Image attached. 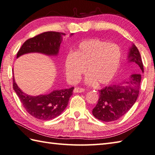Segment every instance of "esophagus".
Masks as SVG:
<instances>
[{
    "instance_id": "34e87169",
    "label": "esophagus",
    "mask_w": 155,
    "mask_h": 155,
    "mask_svg": "<svg viewBox=\"0 0 155 155\" xmlns=\"http://www.w3.org/2000/svg\"><path fill=\"white\" fill-rule=\"evenodd\" d=\"M84 91V89L83 88H78V87H75L74 89V93H83Z\"/></svg>"
}]
</instances>
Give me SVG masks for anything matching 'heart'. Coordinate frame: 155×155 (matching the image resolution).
I'll list each match as a JSON object with an SVG mask.
<instances>
[{
    "label": "heart",
    "mask_w": 155,
    "mask_h": 155,
    "mask_svg": "<svg viewBox=\"0 0 155 155\" xmlns=\"http://www.w3.org/2000/svg\"><path fill=\"white\" fill-rule=\"evenodd\" d=\"M122 50L116 44L97 39L81 41L74 53H68L64 60V70L72 83L79 81L84 71L85 83L104 85L113 81L119 71Z\"/></svg>",
    "instance_id": "obj_1"
}]
</instances>
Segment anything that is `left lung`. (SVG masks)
I'll use <instances>...</instances> for the list:
<instances>
[{"mask_svg":"<svg viewBox=\"0 0 155 155\" xmlns=\"http://www.w3.org/2000/svg\"><path fill=\"white\" fill-rule=\"evenodd\" d=\"M128 62L135 66L136 73L132 74L127 81L99 91L97 104L92 111L97 119L106 122L117 120L135 104L140 89V74L144 72V68L140 52L134 44L129 48Z\"/></svg>","mask_w":155,"mask_h":155,"instance_id":"obj_1","label":"left lung"}]
</instances>
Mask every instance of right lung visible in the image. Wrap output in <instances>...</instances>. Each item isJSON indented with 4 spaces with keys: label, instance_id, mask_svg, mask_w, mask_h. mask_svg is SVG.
Returning <instances> with one entry per match:
<instances>
[{
    "label": "right lung",
    "instance_id": "1",
    "mask_svg": "<svg viewBox=\"0 0 155 155\" xmlns=\"http://www.w3.org/2000/svg\"><path fill=\"white\" fill-rule=\"evenodd\" d=\"M73 35L71 33V36ZM64 33L47 31L27 39L17 52V58L28 53H40L47 56H57ZM13 89L28 113L37 119L52 120L60 116L68 104L74 87L54 90L46 95L31 96L23 92L15 83Z\"/></svg>",
    "mask_w": 155,
    "mask_h": 155
}]
</instances>
